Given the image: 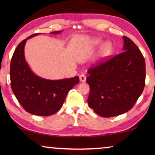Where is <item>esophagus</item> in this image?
<instances>
[{"mask_svg": "<svg viewBox=\"0 0 155 155\" xmlns=\"http://www.w3.org/2000/svg\"><path fill=\"white\" fill-rule=\"evenodd\" d=\"M79 79H80V81L81 82H85V81H86V76L85 74H81L80 77H79Z\"/></svg>", "mask_w": 155, "mask_h": 155, "instance_id": "1", "label": "esophagus"}]
</instances>
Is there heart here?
Returning <instances> with one entry per match:
<instances>
[{
	"label": "heart",
	"instance_id": "1",
	"mask_svg": "<svg viewBox=\"0 0 155 155\" xmlns=\"http://www.w3.org/2000/svg\"><path fill=\"white\" fill-rule=\"evenodd\" d=\"M103 43V40L100 38H96L93 40L92 43H91V46L93 47L98 46ZM113 50V46L110 42H107L104 44L101 48V54L103 57H108L110 54L111 53Z\"/></svg>",
	"mask_w": 155,
	"mask_h": 155
}]
</instances>
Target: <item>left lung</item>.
Returning <instances> with one entry per match:
<instances>
[{"label": "left lung", "mask_w": 155, "mask_h": 155, "mask_svg": "<svg viewBox=\"0 0 155 155\" xmlns=\"http://www.w3.org/2000/svg\"><path fill=\"white\" fill-rule=\"evenodd\" d=\"M124 52L87 70L90 87L87 103L100 116H117L129 111L142 94L145 59L137 45L123 36Z\"/></svg>", "instance_id": "1"}]
</instances>
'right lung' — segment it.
Wrapping results in <instances>:
<instances>
[{"mask_svg": "<svg viewBox=\"0 0 155 155\" xmlns=\"http://www.w3.org/2000/svg\"><path fill=\"white\" fill-rule=\"evenodd\" d=\"M61 31L51 33L58 34ZM18 44L10 64V79L13 92L25 111L40 116L53 115L61 108L71 89L79 83V77L61 80H48L31 71L25 58V45L28 39Z\"/></svg>", "mask_w": 155, "mask_h": 155, "instance_id": "obj_1", "label": "right lung"}]
</instances>
